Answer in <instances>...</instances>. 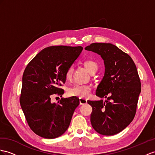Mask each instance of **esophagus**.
I'll return each instance as SVG.
<instances>
[{"label": "esophagus", "instance_id": "34e87169", "mask_svg": "<svg viewBox=\"0 0 155 155\" xmlns=\"http://www.w3.org/2000/svg\"><path fill=\"white\" fill-rule=\"evenodd\" d=\"M79 101H80V104L81 105H84L87 103V100H86V99H84V98L80 97V98H79Z\"/></svg>", "mask_w": 155, "mask_h": 155}]
</instances>
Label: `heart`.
<instances>
[{"instance_id":"obj_1","label":"heart","mask_w":155,"mask_h":155,"mask_svg":"<svg viewBox=\"0 0 155 155\" xmlns=\"http://www.w3.org/2000/svg\"><path fill=\"white\" fill-rule=\"evenodd\" d=\"M83 65L90 73L97 70V64L96 61L91 59H86L83 62ZM74 67L69 66L65 71V78L67 80H71L73 77ZM92 92V87L88 84H74L67 90V94L70 96H75L82 98L88 97Z\"/></svg>"}]
</instances>
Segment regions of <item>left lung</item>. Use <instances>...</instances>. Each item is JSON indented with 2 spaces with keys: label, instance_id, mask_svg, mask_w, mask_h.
I'll return each instance as SVG.
<instances>
[{
  "label": "left lung",
  "instance_id": "left-lung-1",
  "mask_svg": "<svg viewBox=\"0 0 155 155\" xmlns=\"http://www.w3.org/2000/svg\"><path fill=\"white\" fill-rule=\"evenodd\" d=\"M85 50L96 52L104 60L105 71L96 96L104 100L90 101L94 129L104 136L120 132L134 120L136 113L141 81L130 55L110 43H92Z\"/></svg>",
  "mask_w": 155,
  "mask_h": 155
}]
</instances>
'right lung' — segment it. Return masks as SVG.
I'll return each instance as SVG.
<instances>
[{"instance_id": "obj_1", "label": "right lung", "mask_w": 155, "mask_h": 155, "mask_svg": "<svg viewBox=\"0 0 155 155\" xmlns=\"http://www.w3.org/2000/svg\"><path fill=\"white\" fill-rule=\"evenodd\" d=\"M82 46L46 48L27 65L23 72L19 102L31 130L38 136L54 139L65 133L80 101L77 97H61L51 103L53 95L62 96L65 71L81 52Z\"/></svg>"}]
</instances>
